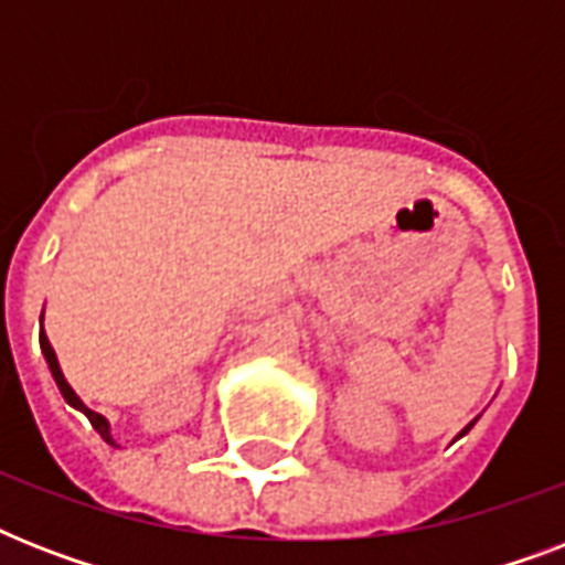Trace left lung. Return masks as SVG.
I'll return each mask as SVG.
<instances>
[{"mask_svg":"<svg viewBox=\"0 0 565 565\" xmlns=\"http://www.w3.org/2000/svg\"><path fill=\"white\" fill-rule=\"evenodd\" d=\"M466 430H469V428H463V430H460V434H466Z\"/></svg>","mask_w":565,"mask_h":565,"instance_id":"1","label":"left lung"}]
</instances>
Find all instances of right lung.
I'll return each mask as SVG.
<instances>
[{
	"label": "right lung",
	"mask_w": 565,
	"mask_h": 565,
	"mask_svg": "<svg viewBox=\"0 0 565 565\" xmlns=\"http://www.w3.org/2000/svg\"><path fill=\"white\" fill-rule=\"evenodd\" d=\"M40 322H43V317H40ZM40 349H43V358H46V363H49V372H52V377H55L57 390H61V395H64V398H66V404H70V407H75V411H82L84 416H87V419H90L93 428L99 430V437L105 439V443H108V446H117V439L110 437V422L105 419V416H102V413L90 411V407H87V404H84L82 398H78V395H75L73 386L66 384L64 372H61V363H57V358H55V349H52V345H49V337L43 334V331H40Z\"/></svg>",
	"instance_id": "1"
}]
</instances>
